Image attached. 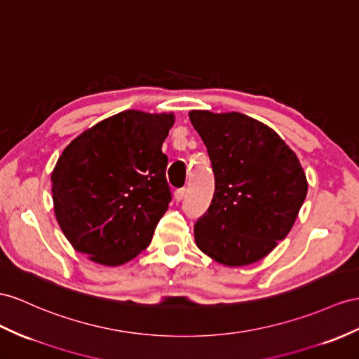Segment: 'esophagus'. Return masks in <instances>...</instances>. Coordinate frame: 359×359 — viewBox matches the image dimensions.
Here are the masks:
<instances>
[{"label":"esophagus","instance_id":"34e87169","mask_svg":"<svg viewBox=\"0 0 359 359\" xmlns=\"http://www.w3.org/2000/svg\"><path fill=\"white\" fill-rule=\"evenodd\" d=\"M185 188H179V189H176L174 191V200L176 201H180L183 197H185Z\"/></svg>","mask_w":359,"mask_h":359}]
</instances>
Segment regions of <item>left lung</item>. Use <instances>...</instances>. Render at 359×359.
Instances as JSON below:
<instances>
[{"label":"left lung","mask_w":359,"mask_h":359,"mask_svg":"<svg viewBox=\"0 0 359 359\" xmlns=\"http://www.w3.org/2000/svg\"><path fill=\"white\" fill-rule=\"evenodd\" d=\"M215 177L206 214L194 226L198 249L227 267L265 258L288 235L308 192L306 176L273 128L238 114L191 110Z\"/></svg>","instance_id":"obj_1"}]
</instances>
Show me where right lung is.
Returning <instances> with one entry per match:
<instances>
[{"label": "right lung", "instance_id": "obj_1", "mask_svg": "<svg viewBox=\"0 0 359 359\" xmlns=\"http://www.w3.org/2000/svg\"><path fill=\"white\" fill-rule=\"evenodd\" d=\"M172 114L124 110L88 128L51 174L63 235L101 265L126 264L149 247L171 201L162 144Z\"/></svg>", "mask_w": 359, "mask_h": 359}]
</instances>
